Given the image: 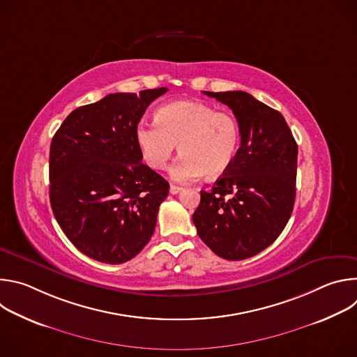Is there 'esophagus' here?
<instances>
[{"instance_id": "esophagus-1", "label": "esophagus", "mask_w": 357, "mask_h": 357, "mask_svg": "<svg viewBox=\"0 0 357 357\" xmlns=\"http://www.w3.org/2000/svg\"><path fill=\"white\" fill-rule=\"evenodd\" d=\"M181 190H182V188L178 186V185H171V186H169V192H171L172 195H176V193H179Z\"/></svg>"}]
</instances>
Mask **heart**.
Returning <instances> with one entry per match:
<instances>
[{
    "label": "heart",
    "instance_id": "obj_1",
    "mask_svg": "<svg viewBox=\"0 0 357 357\" xmlns=\"http://www.w3.org/2000/svg\"><path fill=\"white\" fill-rule=\"evenodd\" d=\"M157 123L141 121L135 141L144 161L162 169L179 144L181 158L171 169L175 181H193L203 175L218 178L233 164L240 128L236 117L197 101H175L162 106Z\"/></svg>",
    "mask_w": 357,
    "mask_h": 357
}]
</instances>
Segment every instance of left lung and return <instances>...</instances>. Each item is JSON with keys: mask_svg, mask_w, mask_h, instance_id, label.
<instances>
[{"mask_svg": "<svg viewBox=\"0 0 357 357\" xmlns=\"http://www.w3.org/2000/svg\"><path fill=\"white\" fill-rule=\"evenodd\" d=\"M231 109L240 148L212 190H200L192 219L215 254L238 261L267 248L288 223L295 202L298 145L281 113L245 91H205Z\"/></svg>", "mask_w": 357, "mask_h": 357, "instance_id": "obj_1", "label": "left lung"}]
</instances>
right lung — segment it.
I'll return each mask as SVG.
<instances>
[{"instance_id": "right-lung-1", "label": "right lung", "mask_w": 357, "mask_h": 357, "mask_svg": "<svg viewBox=\"0 0 357 357\" xmlns=\"http://www.w3.org/2000/svg\"><path fill=\"white\" fill-rule=\"evenodd\" d=\"M167 90L109 94L73 110L52 138L50 206L66 237L96 261L131 260L155 230L169 183L141 162L135 128Z\"/></svg>"}]
</instances>
